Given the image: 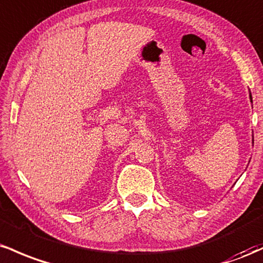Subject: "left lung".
<instances>
[{"mask_svg": "<svg viewBox=\"0 0 263 263\" xmlns=\"http://www.w3.org/2000/svg\"><path fill=\"white\" fill-rule=\"evenodd\" d=\"M250 99H251V102H252V96H251V93H250Z\"/></svg>", "mask_w": 263, "mask_h": 263, "instance_id": "8db88e82", "label": "left lung"}]
</instances>
